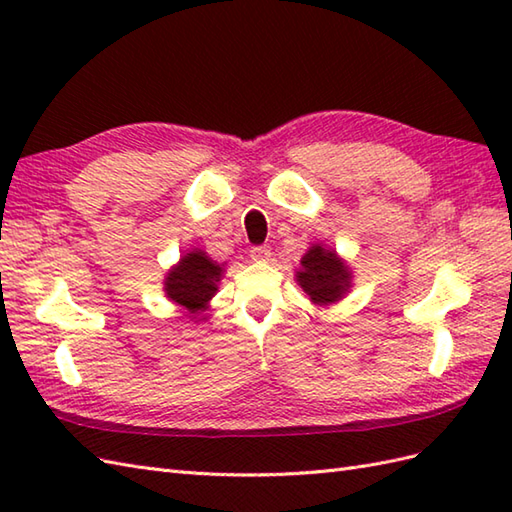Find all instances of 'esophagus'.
Segmentation results:
<instances>
[{"instance_id": "34e87169", "label": "esophagus", "mask_w": 512, "mask_h": 512, "mask_svg": "<svg viewBox=\"0 0 512 512\" xmlns=\"http://www.w3.org/2000/svg\"><path fill=\"white\" fill-rule=\"evenodd\" d=\"M270 248L268 246H253L250 248V259H253V262H268L270 259Z\"/></svg>"}]
</instances>
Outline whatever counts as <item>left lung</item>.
Returning a JSON list of instances; mask_svg holds the SVG:
<instances>
[{"label": "left lung", "instance_id": "8db88e82", "mask_svg": "<svg viewBox=\"0 0 512 512\" xmlns=\"http://www.w3.org/2000/svg\"><path fill=\"white\" fill-rule=\"evenodd\" d=\"M295 279L314 306L328 308L352 290V268L336 250L312 244L295 270Z\"/></svg>", "mask_w": 512, "mask_h": 512}]
</instances>
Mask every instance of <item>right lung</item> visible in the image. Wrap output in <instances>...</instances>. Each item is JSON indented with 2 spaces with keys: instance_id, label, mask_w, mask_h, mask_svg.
I'll return each instance as SVG.
<instances>
[{
  "instance_id": "right-lung-1",
  "label": "right lung",
  "mask_w": 512,
  "mask_h": 512,
  "mask_svg": "<svg viewBox=\"0 0 512 512\" xmlns=\"http://www.w3.org/2000/svg\"><path fill=\"white\" fill-rule=\"evenodd\" d=\"M222 277L224 264H217L202 248H191L180 255L178 264L167 270L162 290H165L169 301L180 306V310H187L191 317H198L200 312L209 308Z\"/></svg>"
}]
</instances>
